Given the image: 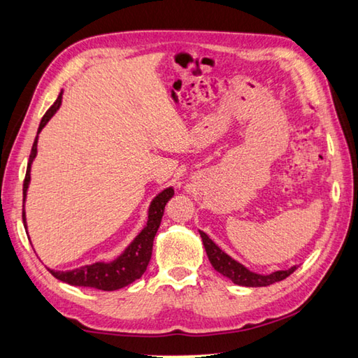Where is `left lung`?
Returning a JSON list of instances; mask_svg holds the SVG:
<instances>
[{
  "instance_id": "1",
  "label": "left lung",
  "mask_w": 358,
  "mask_h": 358,
  "mask_svg": "<svg viewBox=\"0 0 358 358\" xmlns=\"http://www.w3.org/2000/svg\"><path fill=\"white\" fill-rule=\"evenodd\" d=\"M199 233L201 236V241H203L208 259H210L213 268L216 269L219 274L230 278L233 283L241 285V287H252V288L268 287V285L283 280V278H287L297 269V266H292L289 269L275 271V272H271V274H264V275L257 274V272H252L247 269L244 264L238 263L236 259H233L230 255H227V253L220 249V247L214 243L205 231L199 230Z\"/></svg>"
}]
</instances>
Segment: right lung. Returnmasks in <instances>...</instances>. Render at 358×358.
Wrapping results in <instances>:
<instances>
[{"label": "right lung", "mask_w": 358, "mask_h": 358, "mask_svg": "<svg viewBox=\"0 0 358 358\" xmlns=\"http://www.w3.org/2000/svg\"><path fill=\"white\" fill-rule=\"evenodd\" d=\"M61 103H62V90L59 96L56 99V101L53 103V106L45 113V115L41 120V125H38L37 136L31 148L28 169H26V177L23 183V203L26 200V192H28L29 181H31V164L37 155L38 133L42 131V128L47 125L51 117H53L57 109L61 108ZM172 197H173V187L171 186V187H166L164 191H161L158 196L152 200L150 206H148L147 225L142 229L139 235L129 243L127 249L123 250L115 259H113V262L109 263L96 262L94 264H86L71 271L48 269L51 272V275H55L57 280H61L64 283L73 285V287H87V288H95L101 291L120 289L123 287H127V285L133 283L134 280H138V278H141L142 274L145 272L148 263H150L153 239L159 229L162 214H164V206ZM23 224H24V229L28 230V227H26L24 205H23Z\"/></svg>", "instance_id": "1"}]
</instances>
